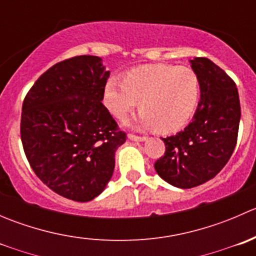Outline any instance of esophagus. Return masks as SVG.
<instances>
[{
	"instance_id": "1",
	"label": "esophagus",
	"mask_w": 256,
	"mask_h": 256,
	"mask_svg": "<svg viewBox=\"0 0 256 256\" xmlns=\"http://www.w3.org/2000/svg\"><path fill=\"white\" fill-rule=\"evenodd\" d=\"M128 138L132 141H146L148 138H147V136H138L134 135V134H130V135H128Z\"/></svg>"
}]
</instances>
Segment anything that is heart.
Here are the masks:
<instances>
[{
  "label": "heart",
  "mask_w": 256,
  "mask_h": 256,
  "mask_svg": "<svg viewBox=\"0 0 256 256\" xmlns=\"http://www.w3.org/2000/svg\"><path fill=\"white\" fill-rule=\"evenodd\" d=\"M200 90L193 69L154 64L132 69L122 80H108L104 102L114 118L124 120L138 102L141 112L136 126L170 134L190 122L200 104Z\"/></svg>",
  "instance_id": "b5f03b06"
}]
</instances>
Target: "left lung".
Instances as JSON below:
<instances>
[{
  "instance_id": "left-lung-1",
  "label": "left lung",
  "mask_w": 256,
  "mask_h": 256,
  "mask_svg": "<svg viewBox=\"0 0 256 256\" xmlns=\"http://www.w3.org/2000/svg\"><path fill=\"white\" fill-rule=\"evenodd\" d=\"M190 66L200 80V102L192 122L162 138L166 151L154 162L162 180L178 188H193L212 180L230 158L238 138L240 102L234 80L208 58Z\"/></svg>"
}]
</instances>
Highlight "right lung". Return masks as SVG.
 Wrapping results in <instances>:
<instances>
[{
  "instance_id": "add662e5",
  "label": "right lung",
  "mask_w": 256,
  "mask_h": 256,
  "mask_svg": "<svg viewBox=\"0 0 256 256\" xmlns=\"http://www.w3.org/2000/svg\"><path fill=\"white\" fill-rule=\"evenodd\" d=\"M110 72L102 58L79 56L54 64L24 98L20 140L37 177L62 197L94 200L106 187L126 134L102 105Z\"/></svg>"
}]
</instances>
